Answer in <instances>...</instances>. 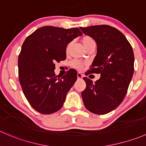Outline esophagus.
<instances>
[{
    "mask_svg": "<svg viewBox=\"0 0 146 146\" xmlns=\"http://www.w3.org/2000/svg\"><path fill=\"white\" fill-rule=\"evenodd\" d=\"M77 77H78V79H81V78H83V75L82 74V73H77Z\"/></svg>",
    "mask_w": 146,
    "mask_h": 146,
    "instance_id": "obj_1",
    "label": "esophagus"
}]
</instances>
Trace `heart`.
<instances>
[{
  "mask_svg": "<svg viewBox=\"0 0 146 146\" xmlns=\"http://www.w3.org/2000/svg\"><path fill=\"white\" fill-rule=\"evenodd\" d=\"M81 42L82 43H83V46L85 47V48H86V47H88V46H90V45L96 43H95V40H93L91 37H90V36H84V37L82 38ZM69 48H70V44L68 45L67 47H66V51L67 52L68 51ZM85 64H86V63L83 61H81V60H75L72 62V66H73V67L76 68L77 69H78V70H80V69L83 68V67L85 66Z\"/></svg>",
  "mask_w": 146,
  "mask_h": 146,
  "instance_id": "1",
  "label": "heart"
}]
</instances>
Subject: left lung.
<instances>
[{
	"mask_svg": "<svg viewBox=\"0 0 146 146\" xmlns=\"http://www.w3.org/2000/svg\"><path fill=\"white\" fill-rule=\"evenodd\" d=\"M97 44V54L86 74L100 73L95 83L83 78L82 98L87 110L98 115L110 113L123 100L134 71L132 46L120 31L107 25L80 28ZM86 75V76H87Z\"/></svg>",
	"mask_w": 146,
	"mask_h": 146,
	"instance_id": "left-lung-1",
	"label": "left lung"
}]
</instances>
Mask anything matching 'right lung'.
<instances>
[{"mask_svg":"<svg viewBox=\"0 0 146 146\" xmlns=\"http://www.w3.org/2000/svg\"><path fill=\"white\" fill-rule=\"evenodd\" d=\"M82 35L78 28L43 26L24 41L18 56L19 81L28 103L38 112L51 114L63 107L77 72L70 69L60 78L54 73L55 63L66 60L67 45Z\"/></svg>","mask_w":146,"mask_h":146,"instance_id":"1","label":"right lung"}]
</instances>
